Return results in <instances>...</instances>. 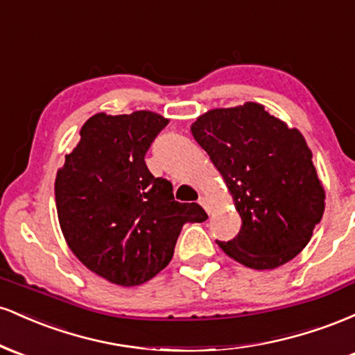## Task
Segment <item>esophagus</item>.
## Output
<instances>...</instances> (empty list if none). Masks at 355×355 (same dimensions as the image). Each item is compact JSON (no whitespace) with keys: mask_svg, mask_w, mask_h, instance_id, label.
<instances>
[{"mask_svg":"<svg viewBox=\"0 0 355 355\" xmlns=\"http://www.w3.org/2000/svg\"><path fill=\"white\" fill-rule=\"evenodd\" d=\"M198 203H200V205L203 207V209H205L207 214H210V203H209V198L203 197V195H200V198H198Z\"/></svg>","mask_w":355,"mask_h":355,"instance_id":"esophagus-1","label":"esophagus"}]
</instances>
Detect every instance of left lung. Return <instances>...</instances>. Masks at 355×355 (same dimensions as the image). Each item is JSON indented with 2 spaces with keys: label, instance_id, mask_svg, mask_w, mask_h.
Masks as SVG:
<instances>
[{
  "label": "left lung",
  "instance_id": "left-lung-1",
  "mask_svg": "<svg viewBox=\"0 0 355 355\" xmlns=\"http://www.w3.org/2000/svg\"><path fill=\"white\" fill-rule=\"evenodd\" d=\"M235 202L242 229L218 247L255 270L287 263L324 215L325 191L302 133L262 105L210 110L191 125Z\"/></svg>",
  "mask_w": 355,
  "mask_h": 355
}]
</instances>
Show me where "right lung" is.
Masks as SVG:
<instances>
[{"label": "right lung", "instance_id": "right-lung-1", "mask_svg": "<svg viewBox=\"0 0 355 355\" xmlns=\"http://www.w3.org/2000/svg\"><path fill=\"white\" fill-rule=\"evenodd\" d=\"M166 125L145 110L96 113L56 173V211L68 247L112 284L133 287L153 279L172 260L182 227L207 220L198 203L175 202L172 183L145 164Z\"/></svg>", "mask_w": 355, "mask_h": 355}]
</instances>
